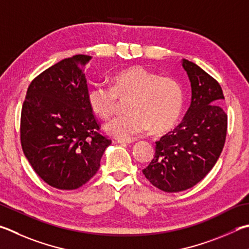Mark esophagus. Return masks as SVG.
I'll return each mask as SVG.
<instances>
[{
	"instance_id": "obj_1",
	"label": "esophagus",
	"mask_w": 249,
	"mask_h": 249,
	"mask_svg": "<svg viewBox=\"0 0 249 249\" xmlns=\"http://www.w3.org/2000/svg\"><path fill=\"white\" fill-rule=\"evenodd\" d=\"M117 142H119V143H127V144H129V143L135 142V139H133V138H129V139H117Z\"/></svg>"
}]
</instances>
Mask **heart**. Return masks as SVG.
Listing matches in <instances>:
<instances>
[{"mask_svg": "<svg viewBox=\"0 0 249 249\" xmlns=\"http://www.w3.org/2000/svg\"><path fill=\"white\" fill-rule=\"evenodd\" d=\"M117 97H132L127 114L117 115L107 122V134L119 139L148 132H164L178 123L182 115L185 96L178 80L161 76L146 67L135 65L119 71L112 78V86L97 84L89 89L90 109L102 119L115 111Z\"/></svg>", "mask_w": 249, "mask_h": 249, "instance_id": "1", "label": "heart"}]
</instances>
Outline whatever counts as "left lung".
Here are the masks:
<instances>
[{
	"label": "left lung",
	"instance_id": "8db88e82",
	"mask_svg": "<svg viewBox=\"0 0 249 249\" xmlns=\"http://www.w3.org/2000/svg\"><path fill=\"white\" fill-rule=\"evenodd\" d=\"M191 81L192 102L178 126L156 142V155L143 175L166 193L186 191L209 173L224 147L228 115L218 81L195 63L183 58Z\"/></svg>",
	"mask_w": 249,
	"mask_h": 249
}]
</instances>
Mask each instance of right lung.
Here are the masks:
<instances>
[{
    "label": "right lung",
    "mask_w": 249,
    "mask_h": 249,
    "mask_svg": "<svg viewBox=\"0 0 249 249\" xmlns=\"http://www.w3.org/2000/svg\"><path fill=\"white\" fill-rule=\"evenodd\" d=\"M90 60L78 54L49 67L31 81L22 105V151L36 173L58 189L87 183L111 144L88 105L84 69Z\"/></svg>",
    "instance_id": "1"
}]
</instances>
